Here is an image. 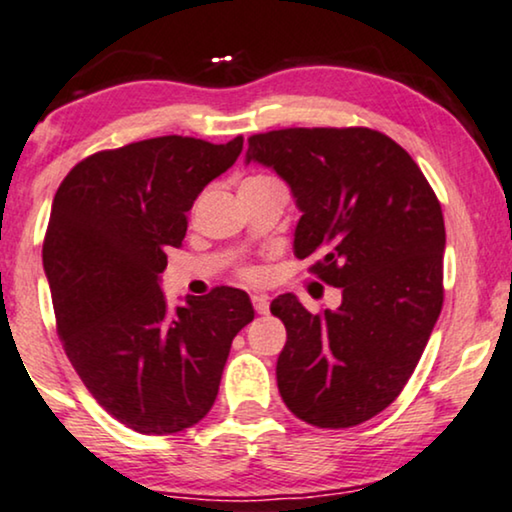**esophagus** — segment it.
<instances>
[{"instance_id": "1", "label": "esophagus", "mask_w": 512, "mask_h": 512, "mask_svg": "<svg viewBox=\"0 0 512 512\" xmlns=\"http://www.w3.org/2000/svg\"><path fill=\"white\" fill-rule=\"evenodd\" d=\"M251 303H254V310L258 315H268L270 310V298L265 294H254L251 296Z\"/></svg>"}]
</instances>
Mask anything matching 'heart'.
<instances>
[{"label":"heart","instance_id":"b5f03b06","mask_svg":"<svg viewBox=\"0 0 512 512\" xmlns=\"http://www.w3.org/2000/svg\"><path fill=\"white\" fill-rule=\"evenodd\" d=\"M240 272H242V277H247V280H258V277H261V272H258L256 268H251V265H244Z\"/></svg>","mask_w":512,"mask_h":512}]
</instances>
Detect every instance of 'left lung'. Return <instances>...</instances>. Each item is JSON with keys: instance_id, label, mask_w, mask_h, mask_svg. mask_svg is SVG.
<instances>
[{"instance_id": "8db88e82", "label": "left lung", "mask_w": 512, "mask_h": 512, "mask_svg": "<svg viewBox=\"0 0 512 512\" xmlns=\"http://www.w3.org/2000/svg\"><path fill=\"white\" fill-rule=\"evenodd\" d=\"M247 162L289 183L303 214L294 254L315 256L310 272L343 291L324 313L294 294L270 303L287 327L282 400L310 426H360L402 393L440 317V202L409 152L367 126L256 134Z\"/></svg>"}]
</instances>
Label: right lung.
Instances as JSON below:
<instances>
[{"label":"right lung","mask_w":512,"mask_h":512,"mask_svg":"<svg viewBox=\"0 0 512 512\" xmlns=\"http://www.w3.org/2000/svg\"><path fill=\"white\" fill-rule=\"evenodd\" d=\"M244 138L159 136L75 164L51 204L44 272L65 355L101 407L143 435H171L214 407L232 338L254 320L247 291L216 287L171 313L159 289L204 185Z\"/></svg>","instance_id":"1"}]
</instances>
